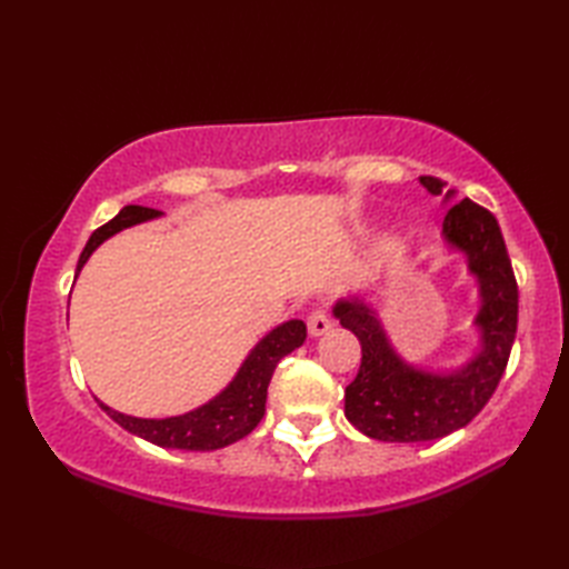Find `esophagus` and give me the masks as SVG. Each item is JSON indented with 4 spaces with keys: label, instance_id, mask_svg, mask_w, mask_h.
<instances>
[{
    "label": "esophagus",
    "instance_id": "obj_1",
    "mask_svg": "<svg viewBox=\"0 0 569 569\" xmlns=\"http://www.w3.org/2000/svg\"><path fill=\"white\" fill-rule=\"evenodd\" d=\"M332 328V320L328 316V310H312L310 318H308V332L312 337H320Z\"/></svg>",
    "mask_w": 569,
    "mask_h": 569
}]
</instances>
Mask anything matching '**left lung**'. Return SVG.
<instances>
[{"label":"left lung","instance_id":"1","mask_svg":"<svg viewBox=\"0 0 569 569\" xmlns=\"http://www.w3.org/2000/svg\"><path fill=\"white\" fill-rule=\"evenodd\" d=\"M420 183L432 196H440L445 186L432 176H420ZM452 198L455 190H447L445 202ZM442 237L447 247L465 253L479 286V349L462 367L430 371L408 365L393 349L377 310L361 296L340 298L332 308L361 345L359 373L345 391V416L367 438L426 442L465 428L487 406L509 365L518 286L497 217L465 198L447 210Z\"/></svg>","mask_w":569,"mask_h":569}]
</instances>
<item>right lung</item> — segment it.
<instances>
[{"label":"right lung","mask_w":569,"mask_h":569,"mask_svg":"<svg viewBox=\"0 0 569 569\" xmlns=\"http://www.w3.org/2000/svg\"><path fill=\"white\" fill-rule=\"evenodd\" d=\"M161 217L159 210L141 208V204H127L114 220L94 229L92 237L84 244L78 273L90 259V253L98 249L104 239L114 237L127 227H134L139 222H149ZM306 342V322L303 320H288L278 325L269 335L261 337L257 347L251 349L244 365L239 367L237 377L227 383V389L210 398L208 403H202L196 410H188L183 416L173 418H134L124 416L119 410H112L102 401L100 408L110 416L114 422H119L124 430H129L137 438L149 440L159 447H168V450H220V447L232 445L259 426L266 410V391H269V381L273 377V369L278 361L286 355H291L293 349Z\"/></svg>","instance_id":"add662e5"}]
</instances>
